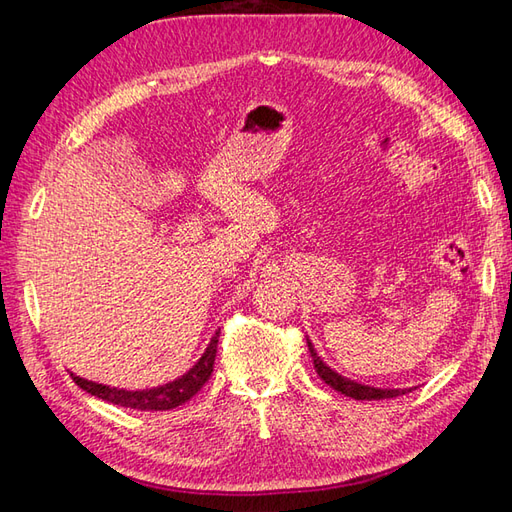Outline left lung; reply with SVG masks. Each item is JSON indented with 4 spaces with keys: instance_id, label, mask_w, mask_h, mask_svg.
Segmentation results:
<instances>
[{
    "instance_id": "obj_1",
    "label": "left lung",
    "mask_w": 512,
    "mask_h": 512,
    "mask_svg": "<svg viewBox=\"0 0 512 512\" xmlns=\"http://www.w3.org/2000/svg\"><path fill=\"white\" fill-rule=\"evenodd\" d=\"M308 350H310V356L314 361V369H317L321 380H325L330 387H334L336 391H341V394L350 396L354 400H385V398H396V396H402V394H407V391H411V389H380V387H372V385H361V383H356V380L336 374L334 369L325 365L323 358L317 354V350H314L312 341H308Z\"/></svg>"
}]
</instances>
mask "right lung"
<instances>
[{"label":"right lung","mask_w":512,"mask_h":512,"mask_svg":"<svg viewBox=\"0 0 512 512\" xmlns=\"http://www.w3.org/2000/svg\"><path fill=\"white\" fill-rule=\"evenodd\" d=\"M217 339H220V332L213 334L211 343L206 345L204 354L200 356V361L195 363L187 374H182L180 378L171 380V383L151 387V389H118L110 385H101L94 383V380H85L81 376H76L70 372L72 380L79 385L83 391L88 394L112 402V405H121L129 409H140V411H167V409H176L184 402L191 400L206 380L211 378L213 372V363H215V352H217Z\"/></svg>","instance_id":"1"}]
</instances>
